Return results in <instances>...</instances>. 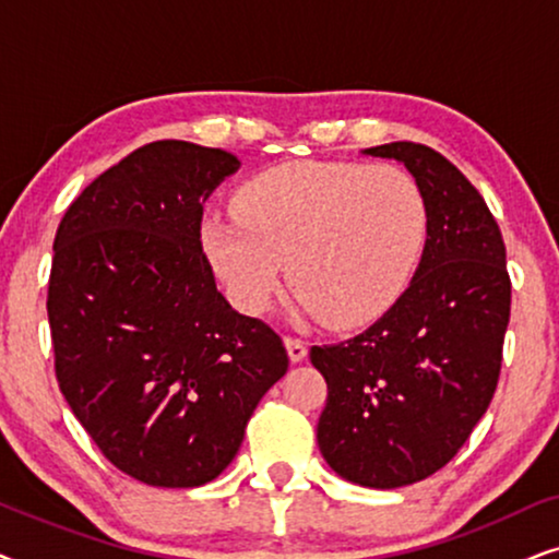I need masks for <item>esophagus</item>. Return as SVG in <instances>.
I'll return each instance as SVG.
<instances>
[{
	"instance_id": "esophagus-1",
	"label": "esophagus",
	"mask_w": 559,
	"mask_h": 559,
	"mask_svg": "<svg viewBox=\"0 0 559 559\" xmlns=\"http://www.w3.org/2000/svg\"><path fill=\"white\" fill-rule=\"evenodd\" d=\"M285 346H287L289 361H293V364H300L302 358L308 356V343L300 341V338H293V335H287V338H285Z\"/></svg>"
}]
</instances>
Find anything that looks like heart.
<instances>
[{"label":"heart","mask_w":559,"mask_h":559,"mask_svg":"<svg viewBox=\"0 0 559 559\" xmlns=\"http://www.w3.org/2000/svg\"><path fill=\"white\" fill-rule=\"evenodd\" d=\"M430 205L396 165L295 159L257 173L234 211L201 221V247L234 305L270 308L285 277L295 316L358 328L404 295L423 259Z\"/></svg>","instance_id":"heart-1"}]
</instances>
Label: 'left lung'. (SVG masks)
Wrapping results in <instances>:
<instances>
[{"label":"left lung","mask_w":559,"mask_h":559,"mask_svg":"<svg viewBox=\"0 0 559 559\" xmlns=\"http://www.w3.org/2000/svg\"><path fill=\"white\" fill-rule=\"evenodd\" d=\"M402 163L423 186L430 231L404 295L371 328L312 346L328 400L318 445L350 484H417L471 438L501 373L511 312L507 247L468 178L425 144L364 150Z\"/></svg>","instance_id":"8db88e82"}]
</instances>
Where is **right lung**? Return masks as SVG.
<instances>
[{"mask_svg":"<svg viewBox=\"0 0 559 559\" xmlns=\"http://www.w3.org/2000/svg\"><path fill=\"white\" fill-rule=\"evenodd\" d=\"M239 165L193 142L144 144L68 205L52 243L60 392L106 461L147 486L216 478L287 373L280 335L226 302L201 247L205 198Z\"/></svg>","mask_w":559,"mask_h":559,"instance_id":"right-lung-1","label":"right lung"}]
</instances>
